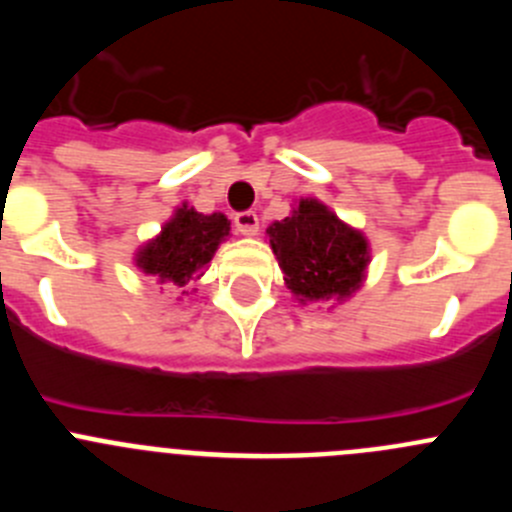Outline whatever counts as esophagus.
Returning a JSON list of instances; mask_svg holds the SVG:
<instances>
[{"label":"esophagus","instance_id":"esophagus-1","mask_svg":"<svg viewBox=\"0 0 512 512\" xmlns=\"http://www.w3.org/2000/svg\"><path fill=\"white\" fill-rule=\"evenodd\" d=\"M233 225H236V231L241 236H256L259 233V215L253 213V210H243V213H236Z\"/></svg>","mask_w":512,"mask_h":512}]
</instances>
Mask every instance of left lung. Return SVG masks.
<instances>
[{"label":"left lung","instance_id":"1","mask_svg":"<svg viewBox=\"0 0 512 512\" xmlns=\"http://www.w3.org/2000/svg\"><path fill=\"white\" fill-rule=\"evenodd\" d=\"M266 236L284 284L299 304H342L363 287L370 264L368 238L317 198L299 200L289 218L266 228Z\"/></svg>","mask_w":512,"mask_h":512}]
</instances>
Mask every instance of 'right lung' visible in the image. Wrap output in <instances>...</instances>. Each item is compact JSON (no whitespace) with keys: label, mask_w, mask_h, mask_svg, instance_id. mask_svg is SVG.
Instances as JSON below:
<instances>
[{"label":"right lung","mask_w":512,"mask_h":512,"mask_svg":"<svg viewBox=\"0 0 512 512\" xmlns=\"http://www.w3.org/2000/svg\"><path fill=\"white\" fill-rule=\"evenodd\" d=\"M231 233V220L223 213H198L187 203L172 213L162 231L139 246L134 264L159 284L185 287L187 281L200 279L220 243ZM185 294V292H182Z\"/></svg>","instance_id":"add662e5"}]
</instances>
